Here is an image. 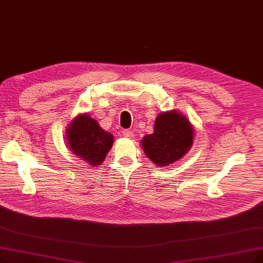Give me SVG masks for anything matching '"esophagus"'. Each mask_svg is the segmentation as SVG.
<instances>
[{"label":"esophagus","instance_id":"1","mask_svg":"<svg viewBox=\"0 0 263 263\" xmlns=\"http://www.w3.org/2000/svg\"><path fill=\"white\" fill-rule=\"evenodd\" d=\"M122 135L124 138H132L133 137V132L132 131H130V130H123L122 131Z\"/></svg>","mask_w":263,"mask_h":263}]
</instances>
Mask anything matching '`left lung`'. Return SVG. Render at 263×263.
Masks as SVG:
<instances>
[{"instance_id": "1", "label": "left lung", "mask_w": 263, "mask_h": 263, "mask_svg": "<svg viewBox=\"0 0 263 263\" xmlns=\"http://www.w3.org/2000/svg\"><path fill=\"white\" fill-rule=\"evenodd\" d=\"M193 126L177 110L161 112L154 125V133L145 135L141 145L146 156L158 167L178 161L192 147Z\"/></svg>"}]
</instances>
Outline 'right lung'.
<instances>
[{"label": "right lung", "mask_w": 263, "mask_h": 263, "mask_svg": "<svg viewBox=\"0 0 263 263\" xmlns=\"http://www.w3.org/2000/svg\"><path fill=\"white\" fill-rule=\"evenodd\" d=\"M68 146L77 157L89 166H101L112 146L114 138L103 130L97 121L87 114L77 116L67 129Z\"/></svg>", "instance_id": "1"}]
</instances>
